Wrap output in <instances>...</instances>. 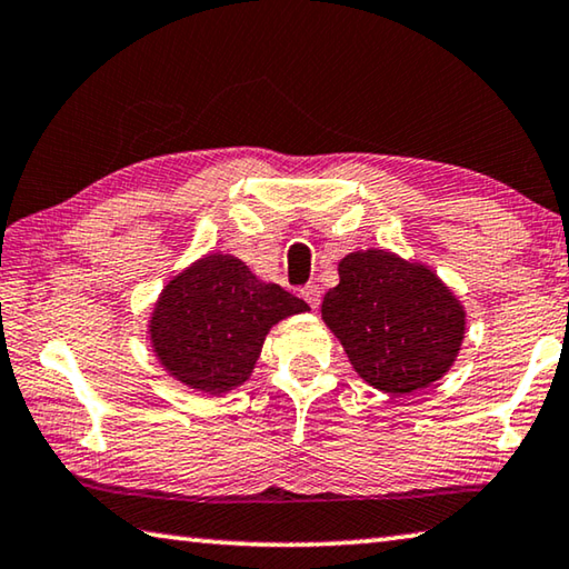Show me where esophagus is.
Listing matches in <instances>:
<instances>
[{
  "mask_svg": "<svg viewBox=\"0 0 569 569\" xmlns=\"http://www.w3.org/2000/svg\"><path fill=\"white\" fill-rule=\"evenodd\" d=\"M301 299L311 306V309H319L321 303V288L317 283H309L301 288Z\"/></svg>",
  "mask_w": 569,
  "mask_h": 569,
  "instance_id": "34e87169",
  "label": "esophagus"
}]
</instances>
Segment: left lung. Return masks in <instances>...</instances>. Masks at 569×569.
<instances>
[{
  "mask_svg": "<svg viewBox=\"0 0 569 569\" xmlns=\"http://www.w3.org/2000/svg\"><path fill=\"white\" fill-rule=\"evenodd\" d=\"M337 270L339 283L323 296L321 319L367 385L408 395L453 367L466 309L436 270L380 248L349 252Z\"/></svg>",
  "mask_w": 569,
  "mask_h": 569,
  "instance_id": "left-lung-1",
  "label": "left lung"
}]
</instances>
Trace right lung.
<instances>
[{"label": "right lung", "instance_id": "right-lung-1", "mask_svg": "<svg viewBox=\"0 0 569 569\" xmlns=\"http://www.w3.org/2000/svg\"><path fill=\"white\" fill-rule=\"evenodd\" d=\"M309 303L266 283L230 252H207L171 276L149 313V341L169 377L224 395L250 380L268 331Z\"/></svg>", "mask_w": 569, "mask_h": 569}]
</instances>
